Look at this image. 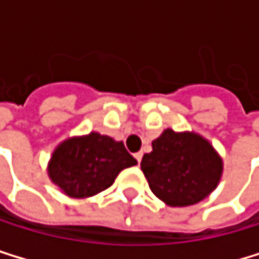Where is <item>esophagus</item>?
<instances>
[{"mask_svg":"<svg viewBox=\"0 0 259 259\" xmlns=\"http://www.w3.org/2000/svg\"><path fill=\"white\" fill-rule=\"evenodd\" d=\"M134 157L137 158V161H138V163H141V158H143V152H137V154H135Z\"/></svg>","mask_w":259,"mask_h":259,"instance_id":"obj_1","label":"esophagus"}]
</instances>
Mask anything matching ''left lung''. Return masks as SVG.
Returning a JSON list of instances; mask_svg holds the SVG:
<instances>
[{
    "mask_svg": "<svg viewBox=\"0 0 259 259\" xmlns=\"http://www.w3.org/2000/svg\"><path fill=\"white\" fill-rule=\"evenodd\" d=\"M151 191L169 206L194 205L210 196L222 176V158L194 132L166 131L141 160Z\"/></svg>",
    "mask_w": 259,
    "mask_h": 259,
    "instance_id": "1",
    "label": "left lung"
}]
</instances>
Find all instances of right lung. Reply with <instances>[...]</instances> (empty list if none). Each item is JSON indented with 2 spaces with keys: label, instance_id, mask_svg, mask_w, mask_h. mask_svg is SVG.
<instances>
[{
  "label": "right lung",
  "instance_id": "obj_1",
  "mask_svg": "<svg viewBox=\"0 0 259 259\" xmlns=\"http://www.w3.org/2000/svg\"><path fill=\"white\" fill-rule=\"evenodd\" d=\"M137 164L122 141L92 132L60 143L48 164V176L74 199L95 196L112 186L118 174Z\"/></svg>",
  "mask_w": 259,
  "mask_h": 259
}]
</instances>
